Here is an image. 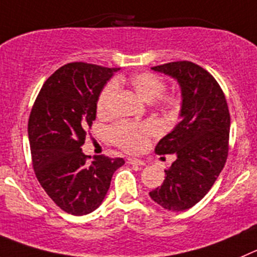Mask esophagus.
I'll return each mask as SVG.
<instances>
[{"label": "esophagus", "mask_w": 257, "mask_h": 257, "mask_svg": "<svg viewBox=\"0 0 257 257\" xmlns=\"http://www.w3.org/2000/svg\"><path fill=\"white\" fill-rule=\"evenodd\" d=\"M127 163L131 164V165H139V167H144V165H145V161L140 160V159H134V158L127 159Z\"/></svg>", "instance_id": "1"}]
</instances>
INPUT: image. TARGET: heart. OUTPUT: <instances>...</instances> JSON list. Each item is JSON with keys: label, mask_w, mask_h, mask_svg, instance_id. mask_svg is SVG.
Instances as JSON below:
<instances>
[{"label": "heart", "mask_w": 257, "mask_h": 257, "mask_svg": "<svg viewBox=\"0 0 257 257\" xmlns=\"http://www.w3.org/2000/svg\"><path fill=\"white\" fill-rule=\"evenodd\" d=\"M119 83V80H116ZM130 85L139 98L151 103L158 98V104L163 111L174 112L179 106V97L175 94H161L165 89V83L159 75L153 73H138L130 79ZM116 93L114 83H109L102 89L97 99V114L106 118L112 112V101ZM160 131L158 124L153 121L144 123H131L119 122L109 130V139L119 149L127 153H140L145 149L153 136H156Z\"/></svg>", "instance_id": "1"}]
</instances>
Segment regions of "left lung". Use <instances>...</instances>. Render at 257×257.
Wrapping results in <instances>:
<instances>
[{"mask_svg": "<svg viewBox=\"0 0 257 257\" xmlns=\"http://www.w3.org/2000/svg\"><path fill=\"white\" fill-rule=\"evenodd\" d=\"M174 78L182 92L180 122L158 143V155L177 160L165 170V180L151 190V199L173 212L189 209L214 184L228 155L229 118L226 97L217 80L192 62L151 68Z\"/></svg>", "mask_w": 257, "mask_h": 257, "instance_id": "obj_1", "label": "left lung"}]
</instances>
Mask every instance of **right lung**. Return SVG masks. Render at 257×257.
<instances>
[{
    "label": "right lung",
    "instance_id": "1",
    "mask_svg": "<svg viewBox=\"0 0 257 257\" xmlns=\"http://www.w3.org/2000/svg\"><path fill=\"white\" fill-rule=\"evenodd\" d=\"M118 68L69 63L50 75L35 99L28 124L36 178L59 208L74 216L93 212L103 202L122 158L94 156L82 145L96 119L97 99Z\"/></svg>",
    "mask_w": 257,
    "mask_h": 257
}]
</instances>
